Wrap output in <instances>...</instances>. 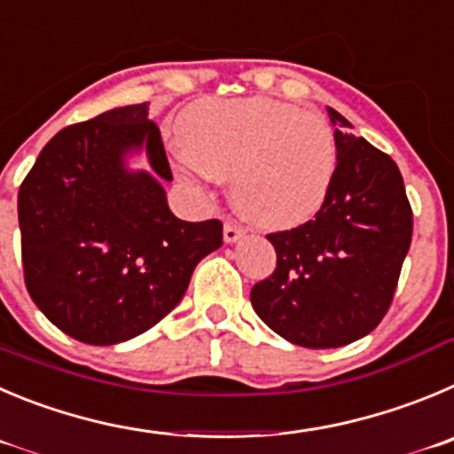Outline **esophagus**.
Returning <instances> with one entry per match:
<instances>
[{"mask_svg": "<svg viewBox=\"0 0 454 454\" xmlns=\"http://www.w3.org/2000/svg\"><path fill=\"white\" fill-rule=\"evenodd\" d=\"M241 237H244V228L237 226L235 222L223 223V241H226V244H235Z\"/></svg>", "mask_w": 454, "mask_h": 454, "instance_id": "1", "label": "esophagus"}]
</instances>
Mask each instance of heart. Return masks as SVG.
<instances>
[{
  "mask_svg": "<svg viewBox=\"0 0 454 454\" xmlns=\"http://www.w3.org/2000/svg\"><path fill=\"white\" fill-rule=\"evenodd\" d=\"M181 143L185 163L231 179L235 206L266 228L311 217L336 172L327 118L273 98L201 100L184 114Z\"/></svg>",
  "mask_w": 454,
  "mask_h": 454,
  "instance_id": "1",
  "label": "heart"
}]
</instances>
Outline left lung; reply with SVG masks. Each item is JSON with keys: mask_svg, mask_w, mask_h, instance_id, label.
Masks as SVG:
<instances>
[{"mask_svg": "<svg viewBox=\"0 0 454 454\" xmlns=\"http://www.w3.org/2000/svg\"><path fill=\"white\" fill-rule=\"evenodd\" d=\"M336 172L311 222L266 235L278 264L251 291L257 316L309 349L342 347L379 327L412 241L399 168L329 107Z\"/></svg>", "mask_w": 454, "mask_h": 454, "instance_id": "1", "label": "left lung"}]
</instances>
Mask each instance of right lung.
<instances>
[{"label":"right lung","mask_w":454,"mask_h":454,"mask_svg":"<svg viewBox=\"0 0 454 454\" xmlns=\"http://www.w3.org/2000/svg\"><path fill=\"white\" fill-rule=\"evenodd\" d=\"M150 103L109 109L58 131L20 185L24 282L51 323L87 345L154 327L184 298L192 270L222 247L219 219L184 222ZM145 151L153 169L129 170Z\"/></svg>","instance_id":"right-lung-1"}]
</instances>
